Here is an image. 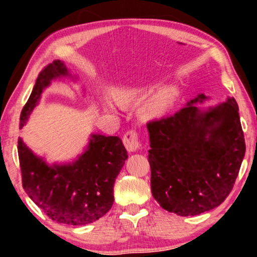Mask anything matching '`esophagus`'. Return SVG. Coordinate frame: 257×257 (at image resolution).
Wrapping results in <instances>:
<instances>
[{
  "mask_svg": "<svg viewBox=\"0 0 257 257\" xmlns=\"http://www.w3.org/2000/svg\"><path fill=\"white\" fill-rule=\"evenodd\" d=\"M123 144H124L125 149L128 150L129 152L137 151L140 146V140H139V134L137 131H128L123 135Z\"/></svg>",
  "mask_w": 257,
  "mask_h": 257,
  "instance_id": "esophagus-1",
  "label": "esophagus"
}]
</instances>
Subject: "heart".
I'll list each match as a JSON object with an SVG mask.
<instances>
[{"label": "heart", "instance_id": "1", "mask_svg": "<svg viewBox=\"0 0 257 257\" xmlns=\"http://www.w3.org/2000/svg\"><path fill=\"white\" fill-rule=\"evenodd\" d=\"M150 89L146 87H120L113 91V98L120 105H131L139 102L149 94ZM173 91L167 88L153 91L144 100L139 108V114L143 119H155L163 116L173 104ZM110 108L113 105L107 104Z\"/></svg>", "mask_w": 257, "mask_h": 257}]
</instances>
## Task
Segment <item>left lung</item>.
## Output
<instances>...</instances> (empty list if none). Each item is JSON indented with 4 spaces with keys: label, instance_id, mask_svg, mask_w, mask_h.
<instances>
[{
    "label": "left lung",
    "instance_id": "8db88e82",
    "mask_svg": "<svg viewBox=\"0 0 257 257\" xmlns=\"http://www.w3.org/2000/svg\"><path fill=\"white\" fill-rule=\"evenodd\" d=\"M187 102L173 116L147 123L152 196L161 206L193 216L219 206L232 191L245 155L234 98L206 112Z\"/></svg>",
    "mask_w": 257,
    "mask_h": 257
}]
</instances>
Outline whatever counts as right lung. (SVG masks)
Instances as JSON below:
<instances>
[{"label": "right lung", "instance_id": "1", "mask_svg": "<svg viewBox=\"0 0 257 257\" xmlns=\"http://www.w3.org/2000/svg\"><path fill=\"white\" fill-rule=\"evenodd\" d=\"M67 75V69L60 60L44 67L20 113V126L24 125L52 79ZM18 155L23 187L29 197L53 221L73 226L94 222L110 210L113 204L114 180L128 158L118 137L99 134L91 135L88 150L72 164L47 166L20 138Z\"/></svg>", "mask_w": 257, "mask_h": 257}]
</instances>
